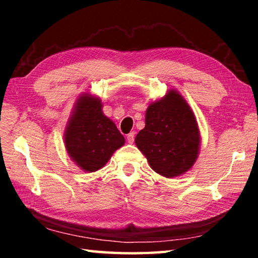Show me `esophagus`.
I'll list each match as a JSON object with an SVG mask.
<instances>
[{
	"label": "esophagus",
	"instance_id": "obj_1",
	"mask_svg": "<svg viewBox=\"0 0 258 258\" xmlns=\"http://www.w3.org/2000/svg\"><path fill=\"white\" fill-rule=\"evenodd\" d=\"M134 138H135V134L132 132V133H130L128 135H127V142L128 143H133L134 142Z\"/></svg>",
	"mask_w": 258,
	"mask_h": 258
}]
</instances>
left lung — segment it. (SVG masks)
Here are the masks:
<instances>
[{
    "label": "left lung",
    "mask_w": 258,
    "mask_h": 258,
    "mask_svg": "<svg viewBox=\"0 0 258 258\" xmlns=\"http://www.w3.org/2000/svg\"><path fill=\"white\" fill-rule=\"evenodd\" d=\"M135 145L147 157L150 167L165 177L182 175L194 166L200 148L196 117L175 90L150 103L146 126L135 138Z\"/></svg>",
    "instance_id": "8db88e82"
}]
</instances>
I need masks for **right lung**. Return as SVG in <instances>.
<instances>
[{
  "mask_svg": "<svg viewBox=\"0 0 258 258\" xmlns=\"http://www.w3.org/2000/svg\"><path fill=\"white\" fill-rule=\"evenodd\" d=\"M63 138L69 157L89 173L102 168L125 143L113 121L103 115L101 100L87 93L77 99Z\"/></svg>",
  "mask_w": 258,
  "mask_h": 258,
  "instance_id": "right-lung-1",
  "label": "right lung"
}]
</instances>
